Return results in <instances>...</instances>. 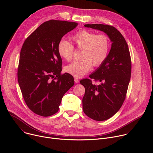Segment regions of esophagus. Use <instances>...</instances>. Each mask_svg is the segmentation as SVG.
Here are the masks:
<instances>
[{"mask_svg": "<svg viewBox=\"0 0 153 153\" xmlns=\"http://www.w3.org/2000/svg\"><path fill=\"white\" fill-rule=\"evenodd\" d=\"M74 82H75V83H78L79 82V80L77 78L75 77V78H74Z\"/></svg>", "mask_w": 153, "mask_h": 153, "instance_id": "1", "label": "esophagus"}]
</instances>
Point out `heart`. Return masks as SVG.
Segmentation results:
<instances>
[{
	"instance_id": "1",
	"label": "heart",
	"mask_w": 153,
	"mask_h": 153,
	"mask_svg": "<svg viewBox=\"0 0 153 153\" xmlns=\"http://www.w3.org/2000/svg\"><path fill=\"white\" fill-rule=\"evenodd\" d=\"M76 49L82 50L81 60L74 62L65 67V71L76 77H82L91 68L99 67L106 60L111 48V42L105 34H97L89 30H81L71 38ZM59 55L67 61L73 58L74 48L69 42L60 40L57 45Z\"/></svg>"
}]
</instances>
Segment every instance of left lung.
<instances>
[{"label": "left lung", "mask_w": 153, "mask_h": 153, "mask_svg": "<svg viewBox=\"0 0 153 153\" xmlns=\"http://www.w3.org/2000/svg\"><path fill=\"white\" fill-rule=\"evenodd\" d=\"M85 27L106 33L112 42L105 62L89 77L101 82L94 85L89 79L80 80L85 89L83 111L90 118L103 121L113 116L126 97L131 73V61L127 43L114 27L103 24H86Z\"/></svg>", "instance_id": "obj_1"}]
</instances>
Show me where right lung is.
Here are the masks:
<instances>
[{
  "instance_id": "1",
  "label": "right lung",
  "mask_w": 153,
  "mask_h": 153,
  "mask_svg": "<svg viewBox=\"0 0 153 153\" xmlns=\"http://www.w3.org/2000/svg\"><path fill=\"white\" fill-rule=\"evenodd\" d=\"M77 23L50 20L41 24L22 47L17 79L24 99L35 114L48 117L56 114L62 99L74 85L73 77L62 74V60L57 45L62 37Z\"/></svg>"
}]
</instances>
